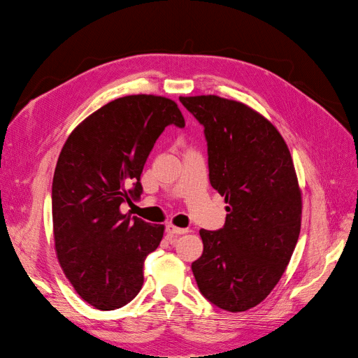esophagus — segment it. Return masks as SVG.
I'll list each match as a JSON object with an SVG mask.
<instances>
[{
  "mask_svg": "<svg viewBox=\"0 0 358 358\" xmlns=\"http://www.w3.org/2000/svg\"><path fill=\"white\" fill-rule=\"evenodd\" d=\"M187 232H188V229H185V228H178V227H174V225H171V224H169V225L166 227L167 239H169L170 242H174L177 236H180V235H182V234H187Z\"/></svg>",
  "mask_w": 358,
  "mask_h": 358,
  "instance_id": "esophagus-1",
  "label": "esophagus"
}]
</instances>
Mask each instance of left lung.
<instances>
[{"instance_id":"obj_1","label":"left lung","mask_w":358,"mask_h":358,"mask_svg":"<svg viewBox=\"0 0 358 358\" xmlns=\"http://www.w3.org/2000/svg\"><path fill=\"white\" fill-rule=\"evenodd\" d=\"M203 126L211 185L228 203L224 228L201 229L191 269L202 296L227 312L259 304L280 280L300 234L301 194L276 127L236 100L180 97Z\"/></svg>"}]
</instances>
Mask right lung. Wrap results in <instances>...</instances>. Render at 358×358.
<instances>
[{
    "mask_svg": "<svg viewBox=\"0 0 358 358\" xmlns=\"http://www.w3.org/2000/svg\"><path fill=\"white\" fill-rule=\"evenodd\" d=\"M170 124L184 127L171 99L119 97L86 117L68 137L52 181L55 249L76 293L99 310H115L140 292L143 266L164 225L122 214L138 199L140 176Z\"/></svg>",
    "mask_w": 358,
    "mask_h": 358,
    "instance_id": "obj_1",
    "label": "right lung"
}]
</instances>
